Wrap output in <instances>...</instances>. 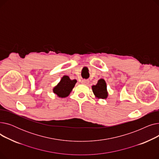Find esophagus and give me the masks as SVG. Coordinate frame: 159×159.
Masks as SVG:
<instances>
[{"label": "esophagus", "instance_id": "34e87169", "mask_svg": "<svg viewBox=\"0 0 159 159\" xmlns=\"http://www.w3.org/2000/svg\"><path fill=\"white\" fill-rule=\"evenodd\" d=\"M82 83L83 84H89V80H85V79H84V80H82Z\"/></svg>", "mask_w": 159, "mask_h": 159}]
</instances>
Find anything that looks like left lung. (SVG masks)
<instances>
[{
	"mask_svg": "<svg viewBox=\"0 0 159 159\" xmlns=\"http://www.w3.org/2000/svg\"><path fill=\"white\" fill-rule=\"evenodd\" d=\"M92 91L95 97L98 99H106L108 96L106 82L103 79H99L96 85L92 86Z\"/></svg>",
	"mask_w": 159,
	"mask_h": 159,
	"instance_id": "left-lung-1",
	"label": "left lung"
}]
</instances>
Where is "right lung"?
<instances>
[{
    "mask_svg": "<svg viewBox=\"0 0 159 159\" xmlns=\"http://www.w3.org/2000/svg\"><path fill=\"white\" fill-rule=\"evenodd\" d=\"M77 82V80H71L68 76L64 75L57 85L53 88V93L60 98L68 97Z\"/></svg>",
    "mask_w": 159,
    "mask_h": 159,
    "instance_id": "add662e5",
    "label": "right lung"
}]
</instances>
